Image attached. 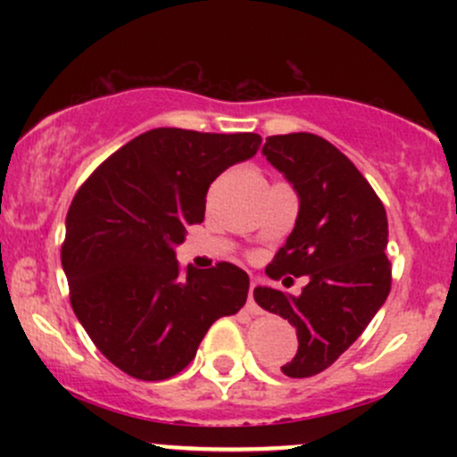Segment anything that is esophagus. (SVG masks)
Here are the masks:
<instances>
[{
	"label": "esophagus",
	"instance_id": "obj_1",
	"mask_svg": "<svg viewBox=\"0 0 457 457\" xmlns=\"http://www.w3.org/2000/svg\"><path fill=\"white\" fill-rule=\"evenodd\" d=\"M253 290H255V281H251V286H249V301H246V312L255 313V316H258V313H262V307L258 305V303H255Z\"/></svg>",
	"mask_w": 457,
	"mask_h": 457
}]
</instances>
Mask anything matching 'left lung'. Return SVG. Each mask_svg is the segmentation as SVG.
Listing matches in <instances>:
<instances>
[{"label": "left lung", "instance_id": "obj_1", "mask_svg": "<svg viewBox=\"0 0 457 457\" xmlns=\"http://www.w3.org/2000/svg\"><path fill=\"white\" fill-rule=\"evenodd\" d=\"M262 154L298 195L295 229L266 275H307L309 283L298 296L258 286L253 298L295 324L298 350L281 371L307 378L333 365L385 305L391 290L389 223L370 182L327 139L275 135L266 137Z\"/></svg>", "mask_w": 457, "mask_h": 457}]
</instances>
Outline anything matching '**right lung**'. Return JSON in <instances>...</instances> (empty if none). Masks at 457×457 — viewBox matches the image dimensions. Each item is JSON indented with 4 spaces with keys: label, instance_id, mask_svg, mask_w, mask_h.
<instances>
[{
    "label": "right lung",
    "instance_id": "add662e5",
    "mask_svg": "<svg viewBox=\"0 0 457 457\" xmlns=\"http://www.w3.org/2000/svg\"><path fill=\"white\" fill-rule=\"evenodd\" d=\"M255 133L152 129L98 167L66 214L62 266L71 305L124 374L165 380L195 359L214 320L245 305L249 275L176 260L187 228L204 221L208 187L255 154Z\"/></svg>",
    "mask_w": 457,
    "mask_h": 457
}]
</instances>
